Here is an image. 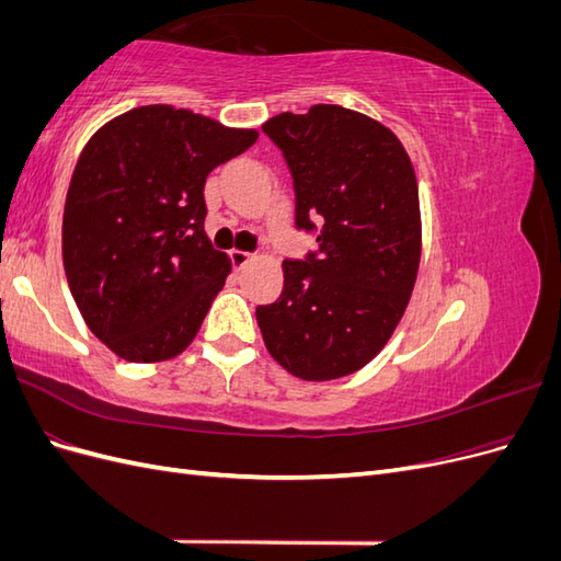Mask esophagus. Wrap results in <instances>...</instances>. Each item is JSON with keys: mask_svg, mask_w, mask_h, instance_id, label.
Masks as SVG:
<instances>
[{"mask_svg": "<svg viewBox=\"0 0 561 561\" xmlns=\"http://www.w3.org/2000/svg\"><path fill=\"white\" fill-rule=\"evenodd\" d=\"M250 262H252V254L250 252H245V250H231V264H233V268L241 271Z\"/></svg>", "mask_w": 561, "mask_h": 561, "instance_id": "34e87169", "label": "esophagus"}]
</instances>
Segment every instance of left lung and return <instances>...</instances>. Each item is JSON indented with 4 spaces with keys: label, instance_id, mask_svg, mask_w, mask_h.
<instances>
[{
    "label": "left lung",
    "instance_id": "left-lung-1",
    "mask_svg": "<svg viewBox=\"0 0 561 561\" xmlns=\"http://www.w3.org/2000/svg\"><path fill=\"white\" fill-rule=\"evenodd\" d=\"M262 128L290 165L297 227H320V257L283 262V293L257 307V325L290 375L342 379L386 346L410 304L421 262L414 165L393 130L339 105L283 112Z\"/></svg>",
    "mask_w": 561,
    "mask_h": 561
}]
</instances>
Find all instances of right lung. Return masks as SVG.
Segmentation results:
<instances>
[{"mask_svg":"<svg viewBox=\"0 0 561 561\" xmlns=\"http://www.w3.org/2000/svg\"><path fill=\"white\" fill-rule=\"evenodd\" d=\"M260 133L173 105L112 118L83 147L62 213V264L89 330L118 358L194 342L231 260L208 241L203 186Z\"/></svg>","mask_w":561,"mask_h":561,"instance_id":"1","label":"right lung"}]
</instances>
